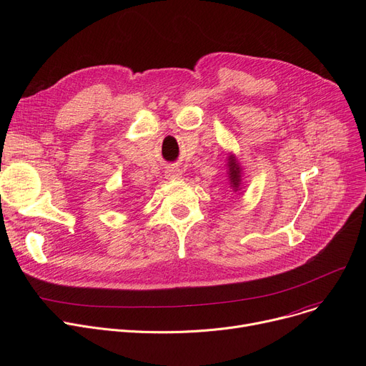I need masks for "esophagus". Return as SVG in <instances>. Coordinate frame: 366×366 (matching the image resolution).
<instances>
[{
	"instance_id": "esophagus-1",
	"label": "esophagus",
	"mask_w": 366,
	"mask_h": 366,
	"mask_svg": "<svg viewBox=\"0 0 366 366\" xmlns=\"http://www.w3.org/2000/svg\"><path fill=\"white\" fill-rule=\"evenodd\" d=\"M166 173H167V178L169 179H178V178H181V170L179 169H169Z\"/></svg>"
}]
</instances>
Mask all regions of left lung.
I'll list each match as a JSON object with an SVG mask.
<instances>
[{"mask_svg":"<svg viewBox=\"0 0 366 366\" xmlns=\"http://www.w3.org/2000/svg\"><path fill=\"white\" fill-rule=\"evenodd\" d=\"M228 175H229V181H232L233 187L237 188L239 182H240V167L236 163L233 156L228 159Z\"/></svg>","mask_w":366,"mask_h":366,"instance_id":"8db88e82","label":"left lung"}]
</instances>
